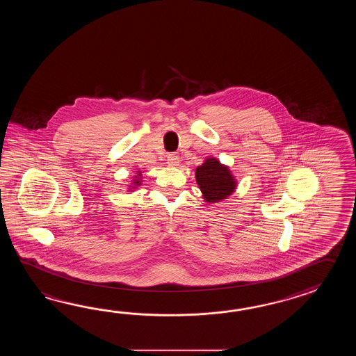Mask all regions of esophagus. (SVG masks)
Returning a JSON list of instances; mask_svg holds the SVG:
<instances>
[{
	"label": "esophagus",
	"instance_id": "obj_1",
	"mask_svg": "<svg viewBox=\"0 0 356 356\" xmlns=\"http://www.w3.org/2000/svg\"><path fill=\"white\" fill-rule=\"evenodd\" d=\"M167 163L169 167H178L179 165V158L175 154H169L167 156Z\"/></svg>",
	"mask_w": 356,
	"mask_h": 356
}]
</instances>
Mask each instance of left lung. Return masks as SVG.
Wrapping results in <instances>:
<instances>
[{"label": "left lung", "mask_w": 356, "mask_h": 356, "mask_svg": "<svg viewBox=\"0 0 356 356\" xmlns=\"http://www.w3.org/2000/svg\"><path fill=\"white\" fill-rule=\"evenodd\" d=\"M197 184L202 193V198L207 204H216L233 195L238 187V181L227 165L220 160L209 156L204 163L196 168Z\"/></svg>", "instance_id": "1"}]
</instances>
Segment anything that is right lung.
<instances>
[{"label":"right lung","instance_id":"right-lung-1","mask_svg":"<svg viewBox=\"0 0 356 356\" xmlns=\"http://www.w3.org/2000/svg\"><path fill=\"white\" fill-rule=\"evenodd\" d=\"M143 173L138 170L137 172V175L134 177V179L129 184V188H127V192H134L135 189L138 188L141 184H143Z\"/></svg>","mask_w":356,"mask_h":356}]
</instances>
